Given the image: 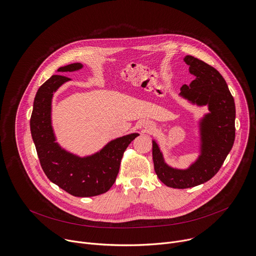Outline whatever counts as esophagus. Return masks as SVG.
Returning <instances> with one entry per match:
<instances>
[{
    "mask_svg": "<svg viewBox=\"0 0 256 256\" xmlns=\"http://www.w3.org/2000/svg\"><path fill=\"white\" fill-rule=\"evenodd\" d=\"M150 128H151V126H150Z\"/></svg>",
    "mask_w": 256,
    "mask_h": 256,
    "instance_id": "esophagus-1",
    "label": "esophagus"
}]
</instances>
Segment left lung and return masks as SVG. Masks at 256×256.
Here are the masks:
<instances>
[{
    "mask_svg": "<svg viewBox=\"0 0 256 256\" xmlns=\"http://www.w3.org/2000/svg\"><path fill=\"white\" fill-rule=\"evenodd\" d=\"M184 62L196 79L190 85L182 86L179 95L194 104L208 105L210 110L200 122V156L186 170L174 169L164 162L158 144L153 140L157 176L165 186L179 190L204 184L220 170L233 147L236 116L234 98L220 72L192 56H186Z\"/></svg>",
    "mask_w": 256,
    "mask_h": 256,
    "instance_id": "obj_1",
    "label": "left lung"
}]
</instances>
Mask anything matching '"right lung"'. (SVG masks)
<instances>
[{
    "mask_svg": "<svg viewBox=\"0 0 256 256\" xmlns=\"http://www.w3.org/2000/svg\"><path fill=\"white\" fill-rule=\"evenodd\" d=\"M82 66V64L75 62L60 66L58 72H74ZM68 80L66 76L54 75L40 87L30 118L31 136L42 168L52 182L74 196H95L105 194L114 186L124 153L138 134L109 142L100 152L84 158L62 149L54 142L52 99L58 87Z\"/></svg>",
    "mask_w": 256,
    "mask_h": 256,
    "instance_id": "obj_1",
    "label": "right lung"
}]
</instances>
